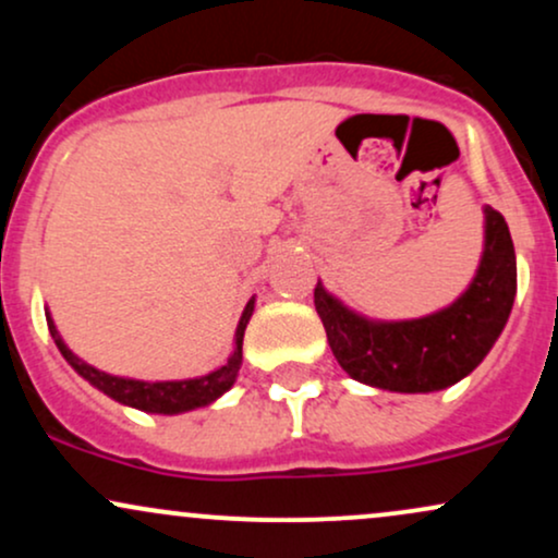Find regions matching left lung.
I'll return each mask as SVG.
<instances>
[{"label": "left lung", "instance_id": "left-lung-1", "mask_svg": "<svg viewBox=\"0 0 558 558\" xmlns=\"http://www.w3.org/2000/svg\"><path fill=\"white\" fill-rule=\"evenodd\" d=\"M517 293L509 226L485 207V252L470 288L446 310L373 323L345 310L317 280L315 306L336 360L354 380L399 393H430L466 377L501 336Z\"/></svg>", "mask_w": 558, "mask_h": 558}]
</instances>
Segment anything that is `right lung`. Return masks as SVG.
<instances>
[{
	"label": "right lung",
	"instance_id": "1",
	"mask_svg": "<svg viewBox=\"0 0 558 558\" xmlns=\"http://www.w3.org/2000/svg\"><path fill=\"white\" fill-rule=\"evenodd\" d=\"M252 312H254V299L246 304L239 328H235L233 354H230V360L222 364L220 369H215V373L209 375L194 377V380H170V383H144V380H131V377H114V375L99 373V369L78 360V356L68 349L49 315H47V325H49V332H52L57 349H60V354L65 356L70 367H73L81 377H86V380L92 383L94 388H99L101 393H107L114 401L125 403V407L141 409V412L178 414V412H189V409L207 407V403H213L217 396H222L230 386H233L235 375H239L241 362H243V351H241L243 330H246Z\"/></svg>",
	"mask_w": 558,
	"mask_h": 558
}]
</instances>
